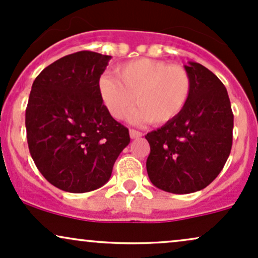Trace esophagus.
<instances>
[{"mask_svg":"<svg viewBox=\"0 0 258 258\" xmlns=\"http://www.w3.org/2000/svg\"><path fill=\"white\" fill-rule=\"evenodd\" d=\"M130 137H131L132 139L139 138V137H142V133L139 131H136V130H130Z\"/></svg>","mask_w":258,"mask_h":258,"instance_id":"obj_1","label":"esophagus"}]
</instances>
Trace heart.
I'll use <instances>...</instances> for the list:
<instances>
[{
	"instance_id": "b5f03b06",
	"label": "heart",
	"mask_w": 258,
	"mask_h": 258,
	"mask_svg": "<svg viewBox=\"0 0 258 258\" xmlns=\"http://www.w3.org/2000/svg\"><path fill=\"white\" fill-rule=\"evenodd\" d=\"M191 86L184 68L152 58L121 64L115 78L103 75L98 80L99 96L114 119L122 120L136 103L132 122L153 125H165L178 116L188 104Z\"/></svg>"
}]
</instances>
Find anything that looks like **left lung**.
Returning <instances> with one entry per match:
<instances>
[{"instance_id": "obj_1", "label": "left lung", "mask_w": 258, "mask_h": 258, "mask_svg": "<svg viewBox=\"0 0 258 258\" xmlns=\"http://www.w3.org/2000/svg\"><path fill=\"white\" fill-rule=\"evenodd\" d=\"M188 104L176 119L146 136L147 172L156 188L189 194L206 188L226 164L233 143L234 116L228 92L207 68L189 61Z\"/></svg>"}]
</instances>
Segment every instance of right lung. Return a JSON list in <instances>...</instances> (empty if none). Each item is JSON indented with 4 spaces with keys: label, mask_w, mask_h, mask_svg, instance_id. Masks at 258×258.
Instances as JSON below:
<instances>
[{
    "label": "right lung",
    "mask_w": 258,
    "mask_h": 258,
    "mask_svg": "<svg viewBox=\"0 0 258 258\" xmlns=\"http://www.w3.org/2000/svg\"><path fill=\"white\" fill-rule=\"evenodd\" d=\"M110 55L81 51L38 74L25 111L26 138L35 165L51 184L87 193L108 182L130 143L128 128L103 104L98 80Z\"/></svg>",
    "instance_id": "1"
}]
</instances>
